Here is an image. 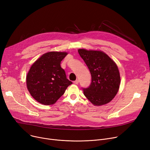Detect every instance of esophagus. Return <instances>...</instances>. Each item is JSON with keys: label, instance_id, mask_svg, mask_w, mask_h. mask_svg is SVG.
<instances>
[{"label": "esophagus", "instance_id": "1", "mask_svg": "<svg viewBox=\"0 0 150 150\" xmlns=\"http://www.w3.org/2000/svg\"><path fill=\"white\" fill-rule=\"evenodd\" d=\"M78 83H79V81H78V80H76L75 81H74V83L75 84H78Z\"/></svg>", "mask_w": 150, "mask_h": 150}]
</instances>
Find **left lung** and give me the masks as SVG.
Masks as SVG:
<instances>
[{
	"label": "left lung",
	"instance_id": "1",
	"mask_svg": "<svg viewBox=\"0 0 150 150\" xmlns=\"http://www.w3.org/2000/svg\"><path fill=\"white\" fill-rule=\"evenodd\" d=\"M78 51L92 77L89 87L83 88L84 96L94 105L109 103L116 96L120 87V76L117 66L101 51L82 49Z\"/></svg>",
	"mask_w": 150,
	"mask_h": 150
}]
</instances>
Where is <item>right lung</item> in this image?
Segmentation results:
<instances>
[{"label":"right lung","instance_id":"obj_1","mask_svg":"<svg viewBox=\"0 0 150 150\" xmlns=\"http://www.w3.org/2000/svg\"><path fill=\"white\" fill-rule=\"evenodd\" d=\"M67 53L50 52L37 59L31 66L26 78L31 96L42 105L55 103L68 86L72 84L61 67Z\"/></svg>","mask_w":150,"mask_h":150}]
</instances>
